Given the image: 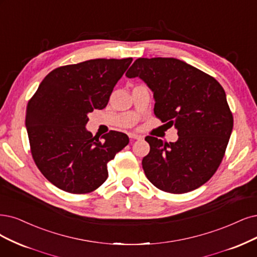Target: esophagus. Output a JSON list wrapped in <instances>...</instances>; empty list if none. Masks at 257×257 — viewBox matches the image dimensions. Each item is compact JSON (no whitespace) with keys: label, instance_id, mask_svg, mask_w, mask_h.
Masks as SVG:
<instances>
[{"label":"esophagus","instance_id":"1","mask_svg":"<svg viewBox=\"0 0 257 257\" xmlns=\"http://www.w3.org/2000/svg\"><path fill=\"white\" fill-rule=\"evenodd\" d=\"M128 136H129L130 139H134V140H142V139H143V137H142V136H139L137 134H132V132H130Z\"/></svg>","mask_w":257,"mask_h":257}]
</instances>
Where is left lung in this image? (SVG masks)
<instances>
[{"label": "left lung", "mask_w": 257, "mask_h": 257, "mask_svg": "<svg viewBox=\"0 0 257 257\" xmlns=\"http://www.w3.org/2000/svg\"><path fill=\"white\" fill-rule=\"evenodd\" d=\"M128 78L140 77L154 92L155 114L179 139L163 143L146 137L149 154L142 165L161 191L183 194L200 187L219 167L233 129V115L221 84L176 58H139Z\"/></svg>", "instance_id": "8db88e82"}]
</instances>
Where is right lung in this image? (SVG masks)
Listing matches in <instances>:
<instances>
[{"mask_svg":"<svg viewBox=\"0 0 257 257\" xmlns=\"http://www.w3.org/2000/svg\"><path fill=\"white\" fill-rule=\"evenodd\" d=\"M132 62L92 59L53 70L28 101L25 126L42 175L64 192L87 194L108 178L107 164L129 143L110 131L101 140L85 129L88 113L108 104L114 85Z\"/></svg>","mask_w":257,"mask_h":257,"instance_id":"1","label":"right lung"}]
</instances>
